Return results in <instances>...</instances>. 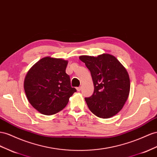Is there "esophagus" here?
<instances>
[{"label":"esophagus","mask_w":157,"mask_h":157,"mask_svg":"<svg viewBox=\"0 0 157 157\" xmlns=\"http://www.w3.org/2000/svg\"><path fill=\"white\" fill-rule=\"evenodd\" d=\"M77 91H80V90H81V87H77Z\"/></svg>","instance_id":"esophagus-1"}]
</instances>
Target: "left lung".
Here are the masks:
<instances>
[{
	"mask_svg": "<svg viewBox=\"0 0 157 157\" xmlns=\"http://www.w3.org/2000/svg\"><path fill=\"white\" fill-rule=\"evenodd\" d=\"M80 60L90 71L93 94L85 98L90 111L100 118L114 116L124 107L130 91L128 71L116 57L103 53L98 57L81 56Z\"/></svg>",
	"mask_w": 157,
	"mask_h": 157,
	"instance_id": "left-lung-1",
	"label": "left lung"
}]
</instances>
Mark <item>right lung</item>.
<instances>
[{
	"label": "right lung",
	"mask_w": 157,
	"mask_h": 157,
	"mask_svg": "<svg viewBox=\"0 0 157 157\" xmlns=\"http://www.w3.org/2000/svg\"><path fill=\"white\" fill-rule=\"evenodd\" d=\"M67 64L63 59L45 57L28 71L24 91L29 104L40 113L51 116L60 112L77 92L66 73Z\"/></svg>",
	"instance_id": "1"
}]
</instances>
